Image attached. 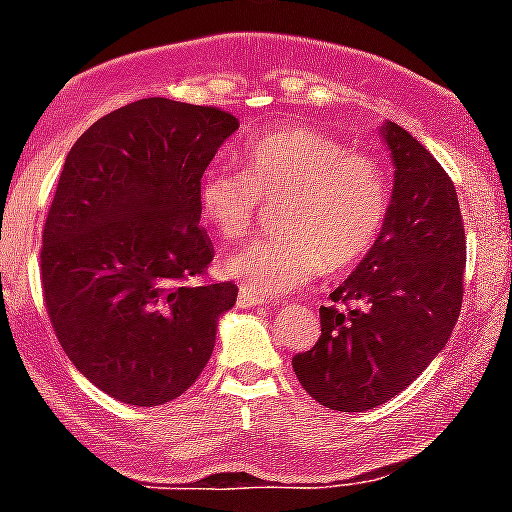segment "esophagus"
Listing matches in <instances>:
<instances>
[{"instance_id": "obj_1", "label": "esophagus", "mask_w": 512, "mask_h": 512, "mask_svg": "<svg viewBox=\"0 0 512 512\" xmlns=\"http://www.w3.org/2000/svg\"><path fill=\"white\" fill-rule=\"evenodd\" d=\"M237 304L240 307H267L265 299H260L257 294L247 292V289H240V294H237Z\"/></svg>"}]
</instances>
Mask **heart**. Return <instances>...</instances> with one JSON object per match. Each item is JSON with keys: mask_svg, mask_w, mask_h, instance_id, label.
Segmentation results:
<instances>
[{"mask_svg": "<svg viewBox=\"0 0 512 512\" xmlns=\"http://www.w3.org/2000/svg\"><path fill=\"white\" fill-rule=\"evenodd\" d=\"M242 170L210 168L198 188L203 220L240 240L277 205L280 235L232 252L225 272L242 289L277 297L329 272H347L376 247L391 210L379 160L309 126H282L240 151Z\"/></svg>", "mask_w": 512, "mask_h": 512, "instance_id": "obj_1", "label": "heart"}]
</instances>
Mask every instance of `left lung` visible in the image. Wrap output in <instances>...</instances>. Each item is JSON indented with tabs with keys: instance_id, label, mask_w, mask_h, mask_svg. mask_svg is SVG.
Instances as JSON below:
<instances>
[{
	"instance_id": "1",
	"label": "left lung",
	"mask_w": 512,
	"mask_h": 512,
	"mask_svg": "<svg viewBox=\"0 0 512 512\" xmlns=\"http://www.w3.org/2000/svg\"><path fill=\"white\" fill-rule=\"evenodd\" d=\"M394 158L389 220L374 250L319 309L322 334L292 359L312 399L334 411L386 404L446 347L463 302L466 230L456 185L396 123L381 128Z\"/></svg>"
}]
</instances>
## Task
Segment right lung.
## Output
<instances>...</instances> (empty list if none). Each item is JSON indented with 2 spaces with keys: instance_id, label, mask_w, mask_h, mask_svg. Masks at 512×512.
<instances>
[{
  "instance_id": "1",
  "label": "right lung",
  "mask_w": 512,
  "mask_h": 512,
  "mask_svg": "<svg viewBox=\"0 0 512 512\" xmlns=\"http://www.w3.org/2000/svg\"><path fill=\"white\" fill-rule=\"evenodd\" d=\"M240 128L215 106L141 98L71 146L41 235L51 327L76 369L113 399L160 406L195 384L215 347L232 282L213 262L198 188Z\"/></svg>"
}]
</instances>
